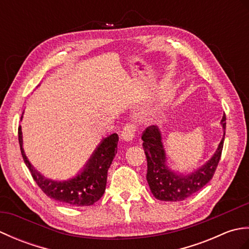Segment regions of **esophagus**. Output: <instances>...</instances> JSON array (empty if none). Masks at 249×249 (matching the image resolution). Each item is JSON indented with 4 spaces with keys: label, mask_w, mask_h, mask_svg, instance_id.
<instances>
[{
    "label": "esophagus",
    "mask_w": 249,
    "mask_h": 249,
    "mask_svg": "<svg viewBox=\"0 0 249 249\" xmlns=\"http://www.w3.org/2000/svg\"><path fill=\"white\" fill-rule=\"evenodd\" d=\"M137 133V126L133 123H128L125 125V127L122 130V137L125 141H131L135 138Z\"/></svg>",
    "instance_id": "esophagus-1"
}]
</instances>
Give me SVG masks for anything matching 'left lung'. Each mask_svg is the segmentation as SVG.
Returning <instances> with one entry per match:
<instances>
[{"mask_svg":"<svg viewBox=\"0 0 249 249\" xmlns=\"http://www.w3.org/2000/svg\"><path fill=\"white\" fill-rule=\"evenodd\" d=\"M224 136L212 158L198 170L190 174H178L169 169L166 153L161 142V134L156 126L147 127L142 134L143 150L147 161L146 179L152 194L161 201H183L205 186L212 179L223 151L226 129V115L221 119Z\"/></svg>","mask_w":249,"mask_h":249,"instance_id":"left-lung-1","label":"left lung"}]
</instances>
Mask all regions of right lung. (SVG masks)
I'll return each mask as SVG.
<instances>
[{"instance_id":"1","label":"right lung","mask_w":249,"mask_h":249,"mask_svg":"<svg viewBox=\"0 0 249 249\" xmlns=\"http://www.w3.org/2000/svg\"><path fill=\"white\" fill-rule=\"evenodd\" d=\"M22 119V116H21ZM21 154L36 184L49 198L71 206H88L98 201L105 193L108 169L118 152L119 136L112 134L105 138L95 150L83 170L67 181H53L45 178L32 166L22 147V131L18 128Z\"/></svg>"}]
</instances>
